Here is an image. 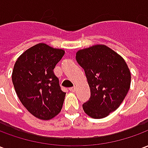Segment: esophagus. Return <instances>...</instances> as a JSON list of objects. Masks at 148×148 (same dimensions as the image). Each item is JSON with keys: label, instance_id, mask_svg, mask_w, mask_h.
I'll use <instances>...</instances> for the list:
<instances>
[{"label": "esophagus", "instance_id": "esophagus-1", "mask_svg": "<svg viewBox=\"0 0 148 148\" xmlns=\"http://www.w3.org/2000/svg\"><path fill=\"white\" fill-rule=\"evenodd\" d=\"M69 90H70L71 92H75V90H76V89H75V87H72V88H70Z\"/></svg>", "mask_w": 148, "mask_h": 148}]
</instances>
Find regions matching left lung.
<instances>
[{
  "label": "left lung",
  "instance_id": "obj_1",
  "mask_svg": "<svg viewBox=\"0 0 148 148\" xmlns=\"http://www.w3.org/2000/svg\"><path fill=\"white\" fill-rule=\"evenodd\" d=\"M90 89V100L82 105L90 117L101 119L117 109L127 95L131 73L126 62L112 49L97 44L76 53Z\"/></svg>",
  "mask_w": 148,
  "mask_h": 148
}]
</instances>
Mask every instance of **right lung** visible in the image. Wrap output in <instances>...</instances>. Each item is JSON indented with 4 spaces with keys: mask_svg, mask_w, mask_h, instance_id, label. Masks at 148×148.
Wrapping results in <instances>:
<instances>
[{
    "mask_svg": "<svg viewBox=\"0 0 148 148\" xmlns=\"http://www.w3.org/2000/svg\"><path fill=\"white\" fill-rule=\"evenodd\" d=\"M64 54L62 49L40 42L15 62L12 80L16 93L27 111L40 120H51L61 111L66 93L53 70Z\"/></svg>",
    "mask_w": 148,
    "mask_h": 148,
    "instance_id": "obj_1",
    "label": "right lung"
}]
</instances>
